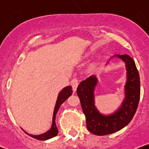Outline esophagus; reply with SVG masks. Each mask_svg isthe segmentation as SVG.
<instances>
[{
	"instance_id": "esophagus-1",
	"label": "esophagus",
	"mask_w": 149,
	"mask_h": 149,
	"mask_svg": "<svg viewBox=\"0 0 149 149\" xmlns=\"http://www.w3.org/2000/svg\"><path fill=\"white\" fill-rule=\"evenodd\" d=\"M78 84H79V81H78V80L77 79V78H73V79L71 80V86H72L73 90L74 92L76 91L77 87H78Z\"/></svg>"
}]
</instances>
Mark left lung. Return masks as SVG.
I'll return each mask as SVG.
<instances>
[{"mask_svg": "<svg viewBox=\"0 0 149 149\" xmlns=\"http://www.w3.org/2000/svg\"><path fill=\"white\" fill-rule=\"evenodd\" d=\"M116 56L125 63L127 80L125 85L126 97L122 107L115 113L102 116L95 108L93 92L97 82L96 77H89L77 88V95L85 114L87 128L92 134L98 136L112 134L125 127L134 117L139 104L140 80L134 61L127 54Z\"/></svg>", "mask_w": 149, "mask_h": 149, "instance_id": "1", "label": "left lung"}]
</instances>
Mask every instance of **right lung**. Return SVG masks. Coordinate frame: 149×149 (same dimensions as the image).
Wrapping results in <instances>:
<instances>
[{
    "label": "right lung",
    "mask_w": 149,
    "mask_h": 149,
    "mask_svg": "<svg viewBox=\"0 0 149 149\" xmlns=\"http://www.w3.org/2000/svg\"><path fill=\"white\" fill-rule=\"evenodd\" d=\"M73 93L72 90V87L71 86H68L64 89H63L62 91L59 93V96H58V99L57 101V103H56L55 108H54V114H53V118H52V125L51 129L49 131H47V132L44 133V134H40V135H32L29 134L28 133H26L25 132V133H26L27 134L29 135L31 137L34 138V139H36L38 140H47L51 138L54 137V136H57L58 134V130L57 126L55 124V118H56V114L59 110V107L61 105V104L63 102H65L68 99V97L71 96Z\"/></svg>",
    "instance_id": "1"
}]
</instances>
